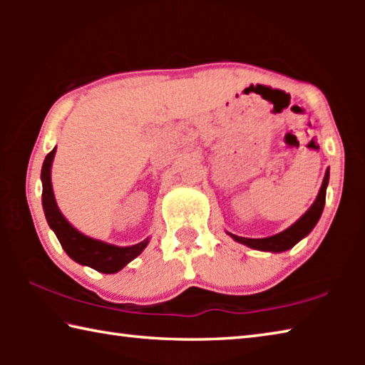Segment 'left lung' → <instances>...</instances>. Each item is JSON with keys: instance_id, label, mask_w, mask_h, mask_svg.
I'll return each instance as SVG.
<instances>
[{"instance_id": "1", "label": "left lung", "mask_w": 365, "mask_h": 365, "mask_svg": "<svg viewBox=\"0 0 365 365\" xmlns=\"http://www.w3.org/2000/svg\"><path fill=\"white\" fill-rule=\"evenodd\" d=\"M329 178H330V170L327 169L322 187L319 190V195L316 197V201L312 202V206L307 209L304 215H301L299 220H296L292 227H288L287 230H283L280 233L274 235V237H267V238H243V237H237V235L228 233L230 237L235 240V242L243 243L246 246H250L252 250H259V251H270V252H282L287 251L306 237V235L311 233V230L322 215L324 206H325V193H327V185H329Z\"/></svg>"}]
</instances>
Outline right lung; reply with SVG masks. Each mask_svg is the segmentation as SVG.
Returning a JSON list of instances; mask_svg holds the SVG:
<instances>
[{
    "instance_id": "obj_1",
    "label": "right lung",
    "mask_w": 365,
    "mask_h": 365,
    "mask_svg": "<svg viewBox=\"0 0 365 365\" xmlns=\"http://www.w3.org/2000/svg\"><path fill=\"white\" fill-rule=\"evenodd\" d=\"M54 153H56V148L51 153H48L41 168V202L49 228L56 233L63 250L73 261L82 265H88V267L103 272V274H115V272H119L128 262L133 261L135 257L141 255V251L146 248L150 238H146L141 243L133 246H114L100 242V240L86 237V235L80 233L77 228H73L67 222L63 212L59 211L56 200H54L51 185V164L54 159Z\"/></svg>"
}]
</instances>
